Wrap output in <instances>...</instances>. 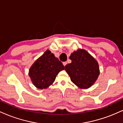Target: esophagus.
Returning a JSON list of instances; mask_svg holds the SVG:
<instances>
[{
    "label": "esophagus",
    "mask_w": 123,
    "mask_h": 123,
    "mask_svg": "<svg viewBox=\"0 0 123 123\" xmlns=\"http://www.w3.org/2000/svg\"><path fill=\"white\" fill-rule=\"evenodd\" d=\"M66 64H67V62H63V65L64 66H66Z\"/></svg>",
    "instance_id": "34e87169"
}]
</instances>
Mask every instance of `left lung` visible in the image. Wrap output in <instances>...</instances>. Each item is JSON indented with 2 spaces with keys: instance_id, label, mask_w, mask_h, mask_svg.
<instances>
[{
  "instance_id": "obj_1",
  "label": "left lung",
  "mask_w": 123,
  "mask_h": 123,
  "mask_svg": "<svg viewBox=\"0 0 123 123\" xmlns=\"http://www.w3.org/2000/svg\"><path fill=\"white\" fill-rule=\"evenodd\" d=\"M72 62L65 66L70 80L80 88L91 87L98 79L99 68L98 62L87 51L78 49L69 57Z\"/></svg>"
}]
</instances>
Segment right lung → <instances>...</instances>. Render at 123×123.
<instances>
[{
    "instance_id": "obj_1",
    "label": "right lung",
    "mask_w": 123,
    "mask_h": 123,
    "mask_svg": "<svg viewBox=\"0 0 123 123\" xmlns=\"http://www.w3.org/2000/svg\"><path fill=\"white\" fill-rule=\"evenodd\" d=\"M64 69L62 63L47 50L31 66L29 76L36 88L45 89L53 84L58 73Z\"/></svg>"
}]
</instances>
